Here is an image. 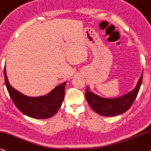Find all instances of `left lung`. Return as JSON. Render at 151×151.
<instances>
[{
    "instance_id": "left-lung-1",
    "label": "left lung",
    "mask_w": 151,
    "mask_h": 151,
    "mask_svg": "<svg viewBox=\"0 0 151 151\" xmlns=\"http://www.w3.org/2000/svg\"><path fill=\"white\" fill-rule=\"evenodd\" d=\"M143 80V73L134 90L116 98H104L90 92L89 87H87L86 98L90 107L98 114L104 116H115L127 111L132 104L141 88Z\"/></svg>"
}]
</instances>
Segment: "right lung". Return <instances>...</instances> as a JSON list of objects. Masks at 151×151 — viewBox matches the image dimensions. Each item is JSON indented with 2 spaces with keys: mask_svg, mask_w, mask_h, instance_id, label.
Here are the masks:
<instances>
[{
  "mask_svg": "<svg viewBox=\"0 0 151 151\" xmlns=\"http://www.w3.org/2000/svg\"><path fill=\"white\" fill-rule=\"evenodd\" d=\"M5 83L10 97L21 112L34 119H48L53 116L61 107L64 99L65 88L66 81L47 95L40 97H29L17 91L9 83L6 75L5 65L4 67Z\"/></svg>",
  "mask_w": 151,
  "mask_h": 151,
  "instance_id": "add662e5",
  "label": "right lung"
}]
</instances>
